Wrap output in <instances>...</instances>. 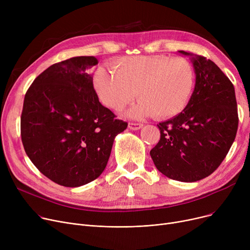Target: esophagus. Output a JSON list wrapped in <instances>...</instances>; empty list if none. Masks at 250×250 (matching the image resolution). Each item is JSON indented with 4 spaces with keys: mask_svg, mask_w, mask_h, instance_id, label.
I'll return each instance as SVG.
<instances>
[{
    "mask_svg": "<svg viewBox=\"0 0 250 250\" xmlns=\"http://www.w3.org/2000/svg\"><path fill=\"white\" fill-rule=\"evenodd\" d=\"M143 125L142 124H136V123H129L128 124V128L132 130H138L140 128H142Z\"/></svg>",
    "mask_w": 250,
    "mask_h": 250,
    "instance_id": "esophagus-1",
    "label": "esophagus"
}]
</instances>
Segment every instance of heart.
<instances>
[{
	"label": "heart",
	"mask_w": 250,
	"mask_h": 250,
	"mask_svg": "<svg viewBox=\"0 0 250 250\" xmlns=\"http://www.w3.org/2000/svg\"><path fill=\"white\" fill-rule=\"evenodd\" d=\"M113 72L98 68L93 87L101 103L118 111L139 101L126 112L133 120L154 114L169 118L183 111L190 100L195 84L192 64L183 58L166 56L125 57L111 64Z\"/></svg>",
	"instance_id": "obj_1"
}]
</instances>
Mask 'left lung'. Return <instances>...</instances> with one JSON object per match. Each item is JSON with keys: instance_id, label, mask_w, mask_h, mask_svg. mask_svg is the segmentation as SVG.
<instances>
[{"instance_id": "left-lung-1", "label": "left lung", "mask_w": 250, "mask_h": 250, "mask_svg": "<svg viewBox=\"0 0 250 250\" xmlns=\"http://www.w3.org/2000/svg\"><path fill=\"white\" fill-rule=\"evenodd\" d=\"M188 56L195 73V85L188 106L157 126L161 138L150 151L165 176L194 182L211 175L224 160L238 128L234 86L218 65L205 57Z\"/></svg>"}]
</instances>
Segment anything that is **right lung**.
I'll list each match as a JSON object with an SVG mask.
<instances>
[{
  "label": "right lung",
  "instance_id": "obj_1",
  "mask_svg": "<svg viewBox=\"0 0 250 250\" xmlns=\"http://www.w3.org/2000/svg\"><path fill=\"white\" fill-rule=\"evenodd\" d=\"M95 57L50 65L25 94L21 114L24 150L47 178L78 188L101 175L115 137L127 124L99 102L89 70Z\"/></svg>",
  "mask_w": 250,
  "mask_h": 250
}]
</instances>
